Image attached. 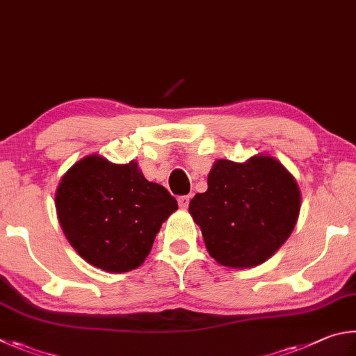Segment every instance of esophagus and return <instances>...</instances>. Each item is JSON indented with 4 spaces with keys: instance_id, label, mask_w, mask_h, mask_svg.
Wrapping results in <instances>:
<instances>
[{
    "instance_id": "obj_1",
    "label": "esophagus",
    "mask_w": 356,
    "mask_h": 356,
    "mask_svg": "<svg viewBox=\"0 0 356 356\" xmlns=\"http://www.w3.org/2000/svg\"><path fill=\"white\" fill-rule=\"evenodd\" d=\"M189 202H191L189 195H181V197H178V204H179V208H181V209H188V207H189Z\"/></svg>"
}]
</instances>
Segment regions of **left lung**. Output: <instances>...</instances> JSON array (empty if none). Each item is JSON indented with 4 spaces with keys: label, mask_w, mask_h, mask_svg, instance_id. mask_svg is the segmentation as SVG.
<instances>
[{
    "label": "left lung",
    "mask_w": 356,
    "mask_h": 356,
    "mask_svg": "<svg viewBox=\"0 0 356 356\" xmlns=\"http://www.w3.org/2000/svg\"><path fill=\"white\" fill-rule=\"evenodd\" d=\"M298 211L296 179L270 156L245 164L219 159L208 175V191L189 204L211 257L244 269L264 263L284 244Z\"/></svg>",
    "instance_id": "1"
}]
</instances>
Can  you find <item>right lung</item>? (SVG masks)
Here are the masks:
<instances>
[{"label": "right lung", "instance_id": "1", "mask_svg": "<svg viewBox=\"0 0 356 356\" xmlns=\"http://www.w3.org/2000/svg\"><path fill=\"white\" fill-rule=\"evenodd\" d=\"M56 209L68 242L87 263L122 273L145 261L178 203L161 184L147 181L137 162L87 156L62 178Z\"/></svg>", "mask_w": 356, "mask_h": 356}]
</instances>
